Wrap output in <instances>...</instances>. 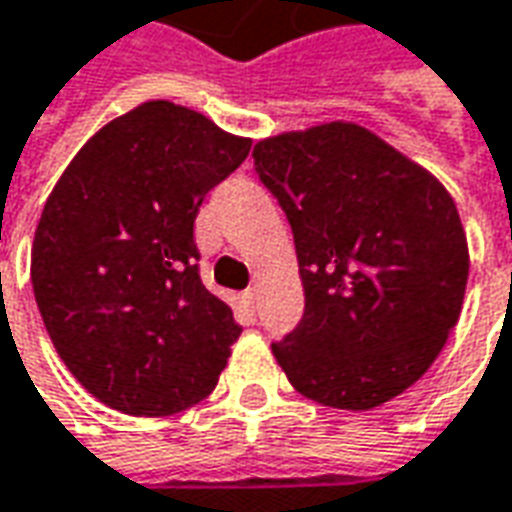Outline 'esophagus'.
I'll list each match as a JSON object with an SVG mask.
<instances>
[{
	"mask_svg": "<svg viewBox=\"0 0 512 512\" xmlns=\"http://www.w3.org/2000/svg\"><path fill=\"white\" fill-rule=\"evenodd\" d=\"M246 302L252 307H257V302H260V291H257V285H252V288H246Z\"/></svg>",
	"mask_w": 512,
	"mask_h": 512,
	"instance_id": "34e87169",
	"label": "esophagus"
}]
</instances>
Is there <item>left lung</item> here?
Returning <instances> with one entry per match:
<instances>
[{
    "mask_svg": "<svg viewBox=\"0 0 512 512\" xmlns=\"http://www.w3.org/2000/svg\"><path fill=\"white\" fill-rule=\"evenodd\" d=\"M288 216L305 316L271 352L318 405L371 410L407 391L460 318L468 244L455 199L352 121L255 144Z\"/></svg>",
    "mask_w": 512,
    "mask_h": 512,
    "instance_id": "left-lung-1",
    "label": "left lung"
}]
</instances>
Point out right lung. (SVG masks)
<instances>
[{"label": "right lung", "mask_w": 512, "mask_h": 512, "mask_svg": "<svg viewBox=\"0 0 512 512\" xmlns=\"http://www.w3.org/2000/svg\"><path fill=\"white\" fill-rule=\"evenodd\" d=\"M249 146L155 99L96 132L46 199L35 302L60 360L107 407L171 416L216 388L241 327L202 285L194 221Z\"/></svg>", "instance_id": "1"}]
</instances>
